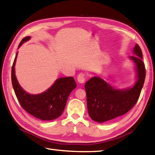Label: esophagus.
<instances>
[{
	"mask_svg": "<svg viewBox=\"0 0 155 155\" xmlns=\"http://www.w3.org/2000/svg\"><path fill=\"white\" fill-rule=\"evenodd\" d=\"M77 81H78V82L80 83H85V74H83V73H80V74L78 75Z\"/></svg>",
	"mask_w": 155,
	"mask_h": 155,
	"instance_id": "esophagus-1",
	"label": "esophagus"
}]
</instances>
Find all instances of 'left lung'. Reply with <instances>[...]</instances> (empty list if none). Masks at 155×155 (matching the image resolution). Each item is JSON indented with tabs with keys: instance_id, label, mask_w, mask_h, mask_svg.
<instances>
[{
	"instance_id": "left-lung-1",
	"label": "left lung",
	"mask_w": 155,
	"mask_h": 155,
	"mask_svg": "<svg viewBox=\"0 0 155 155\" xmlns=\"http://www.w3.org/2000/svg\"><path fill=\"white\" fill-rule=\"evenodd\" d=\"M134 53L136 56H130V58L136 64L137 81L132 88L114 89L98 77L91 78L85 83L88 113L95 121L104 123L122 116L137 103L144 85L146 69L142 51L137 44Z\"/></svg>"
}]
</instances>
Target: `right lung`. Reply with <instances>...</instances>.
Segmentation results:
<instances>
[{"mask_svg": "<svg viewBox=\"0 0 155 155\" xmlns=\"http://www.w3.org/2000/svg\"><path fill=\"white\" fill-rule=\"evenodd\" d=\"M30 38V36H26L22 39L19 47ZM16 58L17 55L11 69V81L21 106L24 110L41 120H53L60 117L65 108L70 94L77 87L74 78H60L45 92L37 95H30L21 88L17 81L15 74Z\"/></svg>", "mask_w": 155, "mask_h": 155, "instance_id": "right-lung-1", "label": "right lung"}]
</instances>
